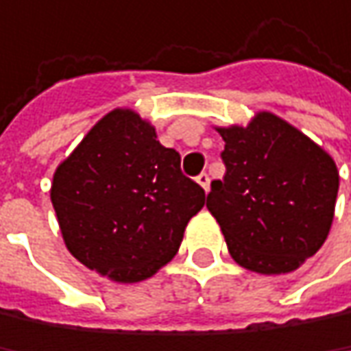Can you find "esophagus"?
Here are the masks:
<instances>
[{
  "mask_svg": "<svg viewBox=\"0 0 351 351\" xmlns=\"http://www.w3.org/2000/svg\"><path fill=\"white\" fill-rule=\"evenodd\" d=\"M196 182L204 188V192H208V190H210V178H208V173H200V176L196 178Z\"/></svg>",
  "mask_w": 351,
  "mask_h": 351,
  "instance_id": "34e87169",
  "label": "esophagus"
}]
</instances>
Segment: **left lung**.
<instances>
[{"label": "left lung", "mask_w": 351, "mask_h": 351, "mask_svg": "<svg viewBox=\"0 0 351 351\" xmlns=\"http://www.w3.org/2000/svg\"><path fill=\"white\" fill-rule=\"evenodd\" d=\"M217 130L227 173L210 184L206 208L231 258L265 276L294 271L329 235L339 190L333 157L271 112Z\"/></svg>", "instance_id": "8db88e82"}]
</instances>
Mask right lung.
Here are the masks:
<instances>
[{
    "label": "right lung",
    "instance_id": "obj_1",
    "mask_svg": "<svg viewBox=\"0 0 351 351\" xmlns=\"http://www.w3.org/2000/svg\"><path fill=\"white\" fill-rule=\"evenodd\" d=\"M51 202L71 256L99 276L132 284L178 254L204 190L180 169V153L130 108L97 120L59 163Z\"/></svg>",
    "mask_w": 351,
    "mask_h": 351
}]
</instances>
